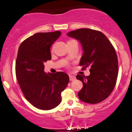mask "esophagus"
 Masks as SVG:
<instances>
[{"label": "esophagus", "instance_id": "esophagus-1", "mask_svg": "<svg viewBox=\"0 0 132 132\" xmlns=\"http://www.w3.org/2000/svg\"><path fill=\"white\" fill-rule=\"evenodd\" d=\"M69 80H70L71 81H75V80H76V77L75 76L69 75Z\"/></svg>", "mask_w": 132, "mask_h": 132}]
</instances>
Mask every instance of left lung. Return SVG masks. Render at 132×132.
Masks as SVG:
<instances>
[{
	"mask_svg": "<svg viewBox=\"0 0 132 132\" xmlns=\"http://www.w3.org/2000/svg\"><path fill=\"white\" fill-rule=\"evenodd\" d=\"M68 37L80 42L83 50L79 65L90 68V75H78L82 88L79 98L88 104H97L107 99L116 86L118 76V60L112 45L102 32L89 28L69 31Z\"/></svg>",
	"mask_w": 132,
	"mask_h": 132,
	"instance_id": "1",
	"label": "left lung"
}]
</instances>
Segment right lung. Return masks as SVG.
I'll return each mask as SVG.
<instances>
[{"label":"right lung","instance_id":"add662e5","mask_svg":"<svg viewBox=\"0 0 132 132\" xmlns=\"http://www.w3.org/2000/svg\"><path fill=\"white\" fill-rule=\"evenodd\" d=\"M61 32L37 33L20 45L15 63L16 77L25 97L34 107L50 110L61 103V93L69 83L64 72L44 71V63L51 59L50 48Z\"/></svg>","mask_w":132,"mask_h":132}]
</instances>
